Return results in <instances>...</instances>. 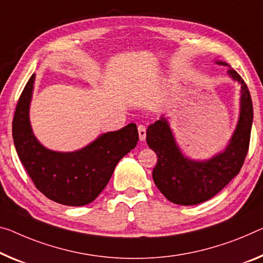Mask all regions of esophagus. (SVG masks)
Segmentation results:
<instances>
[{
  "instance_id": "1",
  "label": "esophagus",
  "mask_w": 263,
  "mask_h": 263,
  "mask_svg": "<svg viewBox=\"0 0 263 263\" xmlns=\"http://www.w3.org/2000/svg\"><path fill=\"white\" fill-rule=\"evenodd\" d=\"M137 130H139L140 141H144V140H145V136H147V132H145V127L143 126V124H140V126L137 127Z\"/></svg>"
}]
</instances>
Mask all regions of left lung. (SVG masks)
<instances>
[{
    "instance_id": "8db88e82",
    "label": "left lung",
    "mask_w": 263,
    "mask_h": 263,
    "mask_svg": "<svg viewBox=\"0 0 263 263\" xmlns=\"http://www.w3.org/2000/svg\"><path fill=\"white\" fill-rule=\"evenodd\" d=\"M221 66L226 62L215 61ZM227 74L241 87L240 114L235 130L223 151L207 160L185 156L169 126L167 119L152 123L147 129V143L157 155L153 180L165 199L175 204L194 205L208 201L222 191L241 171L248 153L253 124V103L247 84L229 68Z\"/></svg>"
}]
</instances>
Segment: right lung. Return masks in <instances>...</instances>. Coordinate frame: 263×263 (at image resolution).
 Instances as JSON below:
<instances>
[{
    "instance_id": "right-lung-1",
    "label": "right lung",
    "mask_w": 263,
    "mask_h": 263,
    "mask_svg": "<svg viewBox=\"0 0 263 263\" xmlns=\"http://www.w3.org/2000/svg\"><path fill=\"white\" fill-rule=\"evenodd\" d=\"M34 83L35 74L24 87L14 115L13 139L20 160L35 187L48 199L71 207L90 203L106 188L119 161L135 148L136 124L101 134L79 151H51L36 139L30 124Z\"/></svg>"
}]
</instances>
